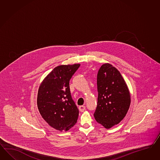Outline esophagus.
Listing matches in <instances>:
<instances>
[{"mask_svg":"<svg viewBox=\"0 0 160 160\" xmlns=\"http://www.w3.org/2000/svg\"><path fill=\"white\" fill-rule=\"evenodd\" d=\"M78 109H79V110H80V112H83L85 110V109H86V106H80L79 108H78Z\"/></svg>","mask_w":160,"mask_h":160,"instance_id":"1","label":"esophagus"}]
</instances>
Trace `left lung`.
<instances>
[{
  "mask_svg": "<svg viewBox=\"0 0 160 160\" xmlns=\"http://www.w3.org/2000/svg\"><path fill=\"white\" fill-rule=\"evenodd\" d=\"M97 88L94 117L105 128H110L126 116L131 104L130 92L120 72L108 63L102 65L98 72Z\"/></svg>",
  "mask_w": 160,
  "mask_h": 160,
  "instance_id": "left-lung-1",
  "label": "left lung"
}]
</instances>
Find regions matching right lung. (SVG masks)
I'll return each mask as SVG.
<instances>
[{"label":"right lung","instance_id":"obj_1","mask_svg":"<svg viewBox=\"0 0 160 160\" xmlns=\"http://www.w3.org/2000/svg\"><path fill=\"white\" fill-rule=\"evenodd\" d=\"M80 64L55 67L43 80L37 104L43 119L51 127L67 131L78 121V109L70 94L69 81Z\"/></svg>","mask_w":160,"mask_h":160}]
</instances>
